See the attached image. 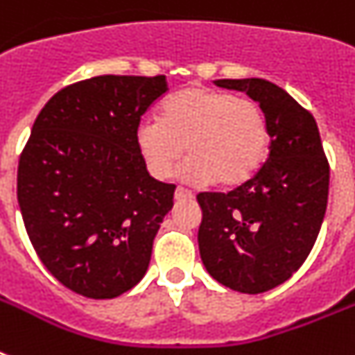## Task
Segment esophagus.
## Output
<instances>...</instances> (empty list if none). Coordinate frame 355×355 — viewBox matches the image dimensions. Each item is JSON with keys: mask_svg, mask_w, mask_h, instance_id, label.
Masks as SVG:
<instances>
[{"mask_svg": "<svg viewBox=\"0 0 355 355\" xmlns=\"http://www.w3.org/2000/svg\"><path fill=\"white\" fill-rule=\"evenodd\" d=\"M175 199H177V200H184V199H193V193H191V191H189V189H186V188H180V186H178V188L175 189Z\"/></svg>", "mask_w": 355, "mask_h": 355, "instance_id": "34e87169", "label": "esophagus"}]
</instances>
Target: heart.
<instances>
[{
  "label": "heart",
  "instance_id": "1",
  "mask_svg": "<svg viewBox=\"0 0 355 355\" xmlns=\"http://www.w3.org/2000/svg\"><path fill=\"white\" fill-rule=\"evenodd\" d=\"M136 145L153 177H169L188 149L191 158L180 169L184 180H217L219 186L234 188L263 164L269 128L263 112L247 97L189 86L162 103L160 119L138 123Z\"/></svg>",
  "mask_w": 355,
  "mask_h": 355
}]
</instances>
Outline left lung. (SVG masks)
<instances>
[{"mask_svg": "<svg viewBox=\"0 0 355 355\" xmlns=\"http://www.w3.org/2000/svg\"><path fill=\"white\" fill-rule=\"evenodd\" d=\"M258 103L269 128V156L259 171L228 193L197 195L202 221L200 259L219 284L258 295L289 280L311 252L330 186L313 116L265 79H219Z\"/></svg>", "mask_w": 355, "mask_h": 355, "instance_id": "left-lung-1", "label": "left lung"}]
</instances>
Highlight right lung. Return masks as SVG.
Wrapping results in <instances>:
<instances>
[{"mask_svg":"<svg viewBox=\"0 0 355 355\" xmlns=\"http://www.w3.org/2000/svg\"><path fill=\"white\" fill-rule=\"evenodd\" d=\"M166 75H99L57 92L18 164V205L46 269L88 298L132 289L173 208L175 184L147 173L136 127Z\"/></svg>","mask_w":355,"mask_h":355,"instance_id":"1","label":"right lung"}]
</instances>
